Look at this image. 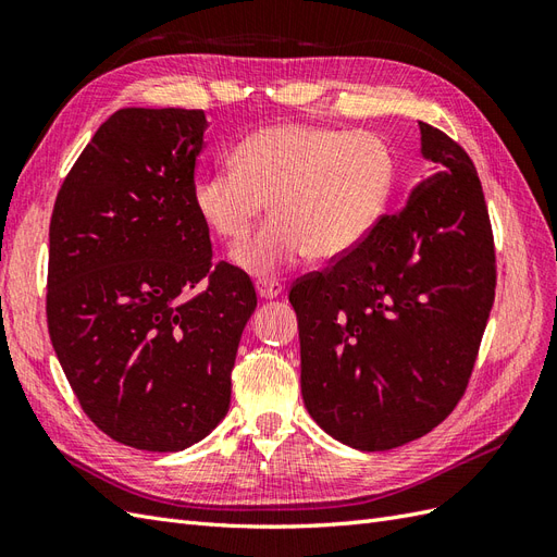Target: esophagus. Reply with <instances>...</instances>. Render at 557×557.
Instances as JSON below:
<instances>
[{"mask_svg": "<svg viewBox=\"0 0 557 557\" xmlns=\"http://www.w3.org/2000/svg\"><path fill=\"white\" fill-rule=\"evenodd\" d=\"M256 290H258V295L262 299H274V297H278L283 293V285L278 281H272V278H260L256 283Z\"/></svg>", "mask_w": 557, "mask_h": 557, "instance_id": "esophagus-1", "label": "esophagus"}]
</instances>
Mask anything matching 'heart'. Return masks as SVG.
<instances>
[{
	"label": "heart",
	"mask_w": 557,
	"mask_h": 557,
	"mask_svg": "<svg viewBox=\"0 0 557 557\" xmlns=\"http://www.w3.org/2000/svg\"><path fill=\"white\" fill-rule=\"evenodd\" d=\"M395 181L393 150L379 134L278 123L246 137L232 166L193 181V207L215 237L242 244L264 211L272 215L237 264L256 276L311 256L346 258L379 225Z\"/></svg>",
	"instance_id": "1"
}]
</instances>
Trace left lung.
<instances>
[{"label":"left lung","instance_id":"1","mask_svg":"<svg viewBox=\"0 0 557 557\" xmlns=\"http://www.w3.org/2000/svg\"><path fill=\"white\" fill-rule=\"evenodd\" d=\"M420 181L367 242L290 290L301 397L315 423L358 450L434 430L465 395L495 299V246L476 166L420 123Z\"/></svg>","mask_w":557,"mask_h":557}]
</instances>
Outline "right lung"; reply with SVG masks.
I'll use <instances>...</instances> for the list:
<instances>
[{
  "label": "right lung",
  "instance_id": "add662e5",
  "mask_svg": "<svg viewBox=\"0 0 557 557\" xmlns=\"http://www.w3.org/2000/svg\"><path fill=\"white\" fill-rule=\"evenodd\" d=\"M207 127L197 109L115 111L50 218V342L92 423L139 450H183L221 423L258 307L242 269L211 264L193 207ZM201 280L208 288L193 294Z\"/></svg>",
  "mask_w": 557,
  "mask_h": 557
}]
</instances>
